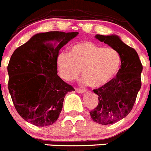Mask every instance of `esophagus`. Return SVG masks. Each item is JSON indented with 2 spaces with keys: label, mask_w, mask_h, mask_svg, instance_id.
<instances>
[{
  "label": "esophagus",
  "mask_w": 151,
  "mask_h": 151,
  "mask_svg": "<svg viewBox=\"0 0 151 151\" xmlns=\"http://www.w3.org/2000/svg\"><path fill=\"white\" fill-rule=\"evenodd\" d=\"M76 92L79 93H82L85 92V89H80V88H76Z\"/></svg>",
  "instance_id": "34e87169"
}]
</instances>
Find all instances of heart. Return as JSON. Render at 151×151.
I'll return each mask as SVG.
<instances>
[{"mask_svg":"<svg viewBox=\"0 0 151 151\" xmlns=\"http://www.w3.org/2000/svg\"><path fill=\"white\" fill-rule=\"evenodd\" d=\"M60 76L67 81L78 78L92 88H100L114 78L121 67V58L112 48H104L89 41L75 44L70 54L60 52L57 57Z\"/></svg>","mask_w":151,"mask_h":151,"instance_id":"heart-1","label":"heart"}]
</instances>
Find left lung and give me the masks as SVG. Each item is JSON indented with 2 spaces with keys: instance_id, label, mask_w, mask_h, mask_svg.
Listing matches in <instances>:
<instances>
[{
  "instance_id": "1",
  "label": "left lung",
  "mask_w": 151,
  "mask_h": 151,
  "mask_svg": "<svg viewBox=\"0 0 151 151\" xmlns=\"http://www.w3.org/2000/svg\"><path fill=\"white\" fill-rule=\"evenodd\" d=\"M95 37L114 48L121 58L117 76L93 91L98 96L99 103L90 111L91 118L97 124L108 125L122 120L132 109L142 87L143 67L136 51L122 42L119 37L96 34Z\"/></svg>"
}]
</instances>
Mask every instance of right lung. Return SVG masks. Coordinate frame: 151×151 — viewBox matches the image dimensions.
<instances>
[{
  "instance_id": "right-lung-1",
  "label": "right lung",
  "mask_w": 151,
  "mask_h": 151,
  "mask_svg": "<svg viewBox=\"0 0 151 151\" xmlns=\"http://www.w3.org/2000/svg\"><path fill=\"white\" fill-rule=\"evenodd\" d=\"M78 34H37L11 56L9 92L19 115L33 125L47 127L56 122L65 96L75 91L58 76L56 60L60 48Z\"/></svg>"
}]
</instances>
